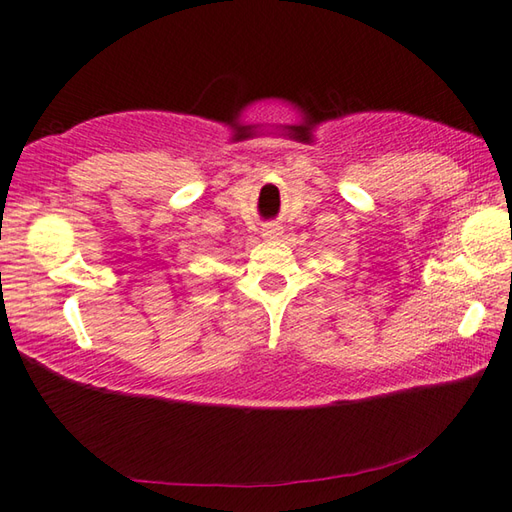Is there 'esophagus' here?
Segmentation results:
<instances>
[{
  "label": "esophagus",
  "instance_id": "1",
  "mask_svg": "<svg viewBox=\"0 0 512 512\" xmlns=\"http://www.w3.org/2000/svg\"><path fill=\"white\" fill-rule=\"evenodd\" d=\"M262 237L264 239H277V237H282V226H277V224H268V226H264L262 228Z\"/></svg>",
  "mask_w": 512,
  "mask_h": 512
}]
</instances>
